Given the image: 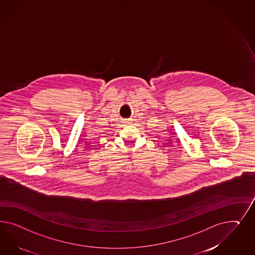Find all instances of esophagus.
<instances>
[{
	"label": "esophagus",
	"instance_id": "esophagus-1",
	"mask_svg": "<svg viewBox=\"0 0 255 255\" xmlns=\"http://www.w3.org/2000/svg\"><path fill=\"white\" fill-rule=\"evenodd\" d=\"M125 124H131V120H130V119H128V120H126V121H125Z\"/></svg>",
	"mask_w": 255,
	"mask_h": 255
}]
</instances>
